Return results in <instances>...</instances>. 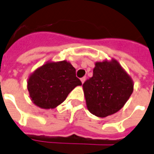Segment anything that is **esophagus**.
Here are the masks:
<instances>
[{
  "label": "esophagus",
  "mask_w": 154,
  "mask_h": 154,
  "mask_svg": "<svg viewBox=\"0 0 154 154\" xmlns=\"http://www.w3.org/2000/svg\"><path fill=\"white\" fill-rule=\"evenodd\" d=\"M85 79H86L85 77H83V78L80 79V80H81V82H82V83H84V81H85Z\"/></svg>",
  "instance_id": "obj_1"
}]
</instances>
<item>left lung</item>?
<instances>
[{
    "label": "left lung",
    "mask_w": 154,
    "mask_h": 154,
    "mask_svg": "<svg viewBox=\"0 0 154 154\" xmlns=\"http://www.w3.org/2000/svg\"><path fill=\"white\" fill-rule=\"evenodd\" d=\"M91 114L106 117L123 108L133 91L132 79L115 59L96 63L93 76L83 84Z\"/></svg>",
    "instance_id": "obj_1"
}]
</instances>
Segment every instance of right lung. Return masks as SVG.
I'll return each mask as SVG.
<instances>
[{
  "label": "right lung",
  "instance_id": "right-lung-1",
  "mask_svg": "<svg viewBox=\"0 0 154 154\" xmlns=\"http://www.w3.org/2000/svg\"><path fill=\"white\" fill-rule=\"evenodd\" d=\"M80 85L75 67L65 60L46 63L32 73L27 82L33 103L44 109L56 108L76 86Z\"/></svg>",
  "mask_w": 154,
  "mask_h": 154
}]
</instances>
